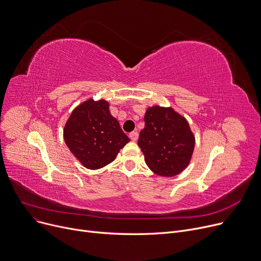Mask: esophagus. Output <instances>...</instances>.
Wrapping results in <instances>:
<instances>
[{
	"mask_svg": "<svg viewBox=\"0 0 261 261\" xmlns=\"http://www.w3.org/2000/svg\"><path fill=\"white\" fill-rule=\"evenodd\" d=\"M129 138H130V140L132 142H136V141H138V139H139V133L136 132V131H133V132H131L129 134Z\"/></svg>",
	"mask_w": 261,
	"mask_h": 261,
	"instance_id": "obj_1",
	"label": "esophagus"
}]
</instances>
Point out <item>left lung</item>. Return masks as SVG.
I'll return each mask as SVG.
<instances>
[{"label": "left lung", "mask_w": 261, "mask_h": 261, "mask_svg": "<svg viewBox=\"0 0 261 261\" xmlns=\"http://www.w3.org/2000/svg\"><path fill=\"white\" fill-rule=\"evenodd\" d=\"M144 120L138 145L147 166L162 176L181 173L188 166L196 143L186 118L170 107L153 106L147 109Z\"/></svg>", "instance_id": "obj_1"}]
</instances>
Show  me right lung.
Listing matches in <instances>:
<instances>
[{
  "instance_id": "obj_1",
  "label": "right lung",
  "mask_w": 261,
  "mask_h": 261,
  "mask_svg": "<svg viewBox=\"0 0 261 261\" xmlns=\"http://www.w3.org/2000/svg\"><path fill=\"white\" fill-rule=\"evenodd\" d=\"M63 138L74 156L88 169H99L113 162L127 143L118 120L110 113L109 102L90 98L77 106L68 117Z\"/></svg>"
}]
</instances>
